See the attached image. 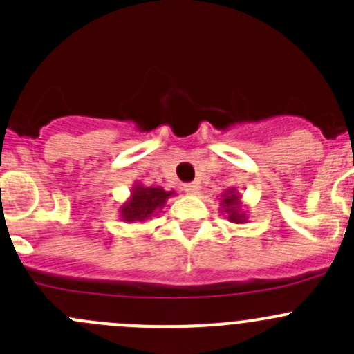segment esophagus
I'll return each mask as SVG.
<instances>
[{
  "instance_id": "34e87169",
  "label": "esophagus",
  "mask_w": 354,
  "mask_h": 354,
  "mask_svg": "<svg viewBox=\"0 0 354 354\" xmlns=\"http://www.w3.org/2000/svg\"><path fill=\"white\" fill-rule=\"evenodd\" d=\"M183 190L187 192L188 195H197L198 190H200V187H198V183H187L183 187Z\"/></svg>"
}]
</instances>
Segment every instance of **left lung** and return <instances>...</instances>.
<instances>
[{
  "label": "left lung",
  "mask_w": 354,
  "mask_h": 354,
  "mask_svg": "<svg viewBox=\"0 0 354 354\" xmlns=\"http://www.w3.org/2000/svg\"><path fill=\"white\" fill-rule=\"evenodd\" d=\"M219 212L226 217L230 223L234 224H245L248 221V216H246V210L243 205V195L236 190L234 187L227 188L221 194L219 200Z\"/></svg>",
  "instance_id": "8db88e82"
}]
</instances>
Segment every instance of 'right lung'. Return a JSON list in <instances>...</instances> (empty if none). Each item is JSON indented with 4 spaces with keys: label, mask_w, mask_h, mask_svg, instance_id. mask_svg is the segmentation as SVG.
Segmentation results:
<instances>
[{
    "label": "right lung",
    "mask_w": 354,
    "mask_h": 354,
    "mask_svg": "<svg viewBox=\"0 0 354 354\" xmlns=\"http://www.w3.org/2000/svg\"><path fill=\"white\" fill-rule=\"evenodd\" d=\"M171 197H176V192H166L160 187H145L140 181H135L130 197L121 203L118 212L123 223H145L162 212L164 205Z\"/></svg>",
    "instance_id": "1"
}]
</instances>
